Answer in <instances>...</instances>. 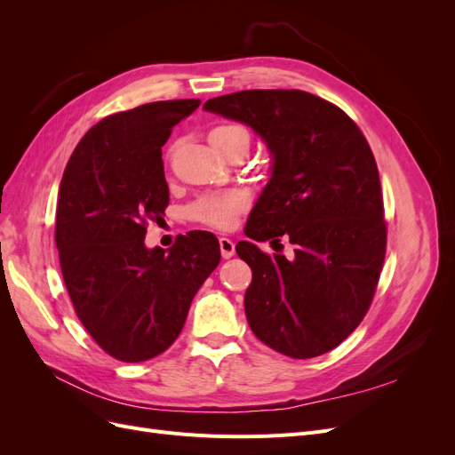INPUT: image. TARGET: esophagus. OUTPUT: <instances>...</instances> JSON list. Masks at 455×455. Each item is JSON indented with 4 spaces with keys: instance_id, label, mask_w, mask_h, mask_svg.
Wrapping results in <instances>:
<instances>
[{
    "instance_id": "esophagus-1",
    "label": "esophagus",
    "mask_w": 455,
    "mask_h": 455,
    "mask_svg": "<svg viewBox=\"0 0 455 455\" xmlns=\"http://www.w3.org/2000/svg\"><path fill=\"white\" fill-rule=\"evenodd\" d=\"M220 252H222L224 259L231 258L233 254H235V243H233L228 237H222V239H220Z\"/></svg>"
}]
</instances>
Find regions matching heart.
Listing matches in <instances>:
<instances>
[{"mask_svg": "<svg viewBox=\"0 0 455 455\" xmlns=\"http://www.w3.org/2000/svg\"><path fill=\"white\" fill-rule=\"evenodd\" d=\"M209 140L214 148H224L235 140L251 142L249 131L237 123H224V125H216L209 132ZM251 203V196L244 189L233 188L226 191H214V194H206L199 197L191 204L189 214L197 222L211 226L216 229H229L235 226L237 214L243 212Z\"/></svg>", "mask_w": 455, "mask_h": 455, "instance_id": "1", "label": "heart"}]
</instances>
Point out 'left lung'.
<instances>
[{
    "instance_id": "left-lung-1",
    "label": "left lung",
    "mask_w": 455,
    "mask_h": 455,
    "mask_svg": "<svg viewBox=\"0 0 455 455\" xmlns=\"http://www.w3.org/2000/svg\"><path fill=\"white\" fill-rule=\"evenodd\" d=\"M266 142L271 178L246 222L249 239L286 235L294 258L235 251L252 269L244 313L252 332L292 359L338 347L374 298L387 243L374 154L356 123L306 91L254 89L206 100Z\"/></svg>"
}]
</instances>
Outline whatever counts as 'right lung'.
<instances>
[{
	"label": "right lung",
	"mask_w": 455,
	"mask_h": 455,
	"mask_svg": "<svg viewBox=\"0 0 455 455\" xmlns=\"http://www.w3.org/2000/svg\"><path fill=\"white\" fill-rule=\"evenodd\" d=\"M199 100H163L108 116L66 164L57 241L68 294L81 324L123 363L167 351L191 299L220 264L209 231L176 237L169 251L144 244L148 220L169 204L161 148Z\"/></svg>",
	"instance_id": "add662e5"
}]
</instances>
